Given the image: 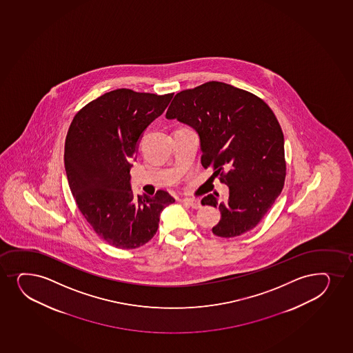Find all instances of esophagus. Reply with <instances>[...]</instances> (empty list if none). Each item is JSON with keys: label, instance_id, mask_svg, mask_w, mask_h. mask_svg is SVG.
<instances>
[{"label": "esophagus", "instance_id": "esophagus-1", "mask_svg": "<svg viewBox=\"0 0 353 353\" xmlns=\"http://www.w3.org/2000/svg\"><path fill=\"white\" fill-rule=\"evenodd\" d=\"M183 203H187V205H190L192 208H195V210H198V208L201 207L200 200H198V199L185 198L183 199Z\"/></svg>", "mask_w": 353, "mask_h": 353}]
</instances>
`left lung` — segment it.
I'll use <instances>...</instances> for the list:
<instances>
[{
    "mask_svg": "<svg viewBox=\"0 0 353 353\" xmlns=\"http://www.w3.org/2000/svg\"><path fill=\"white\" fill-rule=\"evenodd\" d=\"M198 132L201 163L212 167L230 194L203 196L219 208L212 232L233 238L251 231L279 196L286 176L284 134L263 99L223 82L210 81L179 92L167 110Z\"/></svg>",
    "mask_w": 353,
    "mask_h": 353,
    "instance_id": "left-lung-1",
    "label": "left lung"
}]
</instances>
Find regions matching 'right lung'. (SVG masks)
Returning <instances> with one entry per match:
<instances>
[{
  "mask_svg": "<svg viewBox=\"0 0 353 353\" xmlns=\"http://www.w3.org/2000/svg\"><path fill=\"white\" fill-rule=\"evenodd\" d=\"M173 93L112 90L79 110L65 142V167L79 211L110 246L133 250L158 231L160 213L174 203L166 191L134 196L130 159L142 132L166 110Z\"/></svg>",
  "mask_w": 353,
  "mask_h": 353,
  "instance_id": "obj_1",
  "label": "right lung"
}]
</instances>
